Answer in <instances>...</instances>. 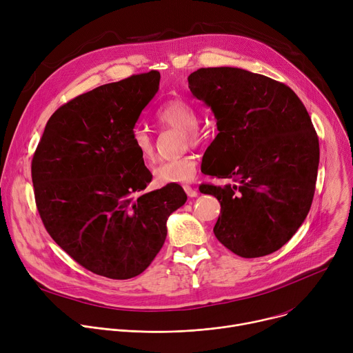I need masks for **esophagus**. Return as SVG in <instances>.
<instances>
[{
    "label": "esophagus",
    "mask_w": 353,
    "mask_h": 353,
    "mask_svg": "<svg viewBox=\"0 0 353 353\" xmlns=\"http://www.w3.org/2000/svg\"><path fill=\"white\" fill-rule=\"evenodd\" d=\"M183 190L186 192V194L189 198H196L198 196V190L194 189L193 186H190V185H183Z\"/></svg>",
    "instance_id": "esophagus-1"
}]
</instances>
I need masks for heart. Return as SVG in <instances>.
<instances>
[{
  "mask_svg": "<svg viewBox=\"0 0 353 353\" xmlns=\"http://www.w3.org/2000/svg\"><path fill=\"white\" fill-rule=\"evenodd\" d=\"M157 122L164 128L179 130L183 134V144H198L203 139V132L198 128L199 112L190 102L176 98L165 102L155 113ZM132 144L144 164L155 160V144L144 128H136L132 133ZM198 163L192 154H185L179 159L163 161L152 171L155 185L183 183L196 175Z\"/></svg>",
  "mask_w": 353,
  "mask_h": 353,
  "instance_id": "obj_1",
  "label": "heart"
}]
</instances>
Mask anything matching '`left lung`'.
Instances as JSON below:
<instances>
[{
  "mask_svg": "<svg viewBox=\"0 0 353 353\" xmlns=\"http://www.w3.org/2000/svg\"><path fill=\"white\" fill-rule=\"evenodd\" d=\"M188 83L217 121L205 174L232 181L202 185L221 206L214 236L243 258L278 251L314 198L320 145L305 106L283 83L243 68H199Z\"/></svg>",
  "mask_w": 353,
  "mask_h": 353,
  "instance_id": "obj_1",
  "label": "left lung"
}]
</instances>
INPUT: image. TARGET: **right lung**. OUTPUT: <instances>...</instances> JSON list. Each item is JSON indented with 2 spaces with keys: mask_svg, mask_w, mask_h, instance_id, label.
I'll list each match as a JSON object with an SVG mask.
<instances>
[{
  "mask_svg": "<svg viewBox=\"0 0 353 353\" xmlns=\"http://www.w3.org/2000/svg\"><path fill=\"white\" fill-rule=\"evenodd\" d=\"M160 78L151 70L68 101L32 159L36 208L50 237L109 279L144 272L164 245L167 219L186 202L179 185L144 192L152 175L132 144Z\"/></svg>",
  "mask_w": 353,
  "mask_h": 353,
  "instance_id": "right-lung-1",
  "label": "right lung"
}]
</instances>
